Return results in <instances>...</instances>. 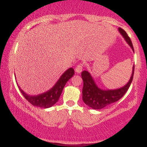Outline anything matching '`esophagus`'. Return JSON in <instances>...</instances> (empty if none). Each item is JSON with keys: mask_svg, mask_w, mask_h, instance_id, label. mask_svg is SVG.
<instances>
[{"mask_svg": "<svg viewBox=\"0 0 147 147\" xmlns=\"http://www.w3.org/2000/svg\"><path fill=\"white\" fill-rule=\"evenodd\" d=\"M84 67V64L83 63H79L78 65H77V66H76L75 71L77 72V73H80V72L82 71V70H83Z\"/></svg>", "mask_w": 147, "mask_h": 147, "instance_id": "obj_1", "label": "esophagus"}]
</instances>
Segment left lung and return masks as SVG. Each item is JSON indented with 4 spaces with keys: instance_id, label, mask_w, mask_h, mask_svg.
I'll use <instances>...</instances> for the list:
<instances>
[{
    "instance_id": "obj_1",
    "label": "left lung",
    "mask_w": 147,
    "mask_h": 147,
    "mask_svg": "<svg viewBox=\"0 0 147 147\" xmlns=\"http://www.w3.org/2000/svg\"><path fill=\"white\" fill-rule=\"evenodd\" d=\"M119 32L122 34L126 42L129 43L134 51L131 38L128 36L126 32L120 28H119ZM133 71H134V66H133L132 75L129 83L124 87L117 89V90H104L99 88L96 86L88 72L84 70L82 73V77L84 82V86L82 89V99L84 103L93 109H102L105 106H109V104L119 100L124 95L130 87L133 78Z\"/></svg>"
}]
</instances>
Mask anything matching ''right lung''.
Segmentation results:
<instances>
[{"label": "right lung", "mask_w": 147, "mask_h": 147, "mask_svg": "<svg viewBox=\"0 0 147 147\" xmlns=\"http://www.w3.org/2000/svg\"><path fill=\"white\" fill-rule=\"evenodd\" d=\"M74 74H75L74 69L72 68H69L61 75V77L59 79L55 86L52 89H50V90H48V92H45L44 93L41 94V95L30 96L27 95L20 88L19 89L21 90L22 95L24 96L25 98L30 104H32L33 106H38V107L47 109V108L51 107L52 106H53L54 104L58 102L65 84L73 76Z\"/></svg>", "instance_id": "1"}]
</instances>
